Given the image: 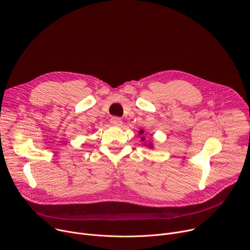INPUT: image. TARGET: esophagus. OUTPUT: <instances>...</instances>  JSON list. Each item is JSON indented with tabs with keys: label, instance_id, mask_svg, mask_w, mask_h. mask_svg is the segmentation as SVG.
I'll list each match as a JSON object with an SVG mask.
<instances>
[{
	"label": "esophagus",
	"instance_id": "1",
	"mask_svg": "<svg viewBox=\"0 0 250 250\" xmlns=\"http://www.w3.org/2000/svg\"><path fill=\"white\" fill-rule=\"evenodd\" d=\"M110 122L113 126H121L122 125V120L119 117H112L110 119Z\"/></svg>",
	"mask_w": 250,
	"mask_h": 250
}]
</instances>
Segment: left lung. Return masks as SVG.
I'll return each instance as SVG.
<instances>
[{"mask_svg":"<svg viewBox=\"0 0 250 250\" xmlns=\"http://www.w3.org/2000/svg\"><path fill=\"white\" fill-rule=\"evenodd\" d=\"M143 133H144V131H143V130H140V131H139V134H140V135H142ZM141 141H142V142H144V143H143V144H144V146H147V147H148V148H150V149H153V148H154V146H153L152 142H149L148 144L145 142V141H146L145 137H143V136H142V137H141Z\"/></svg>","mask_w":250,"mask_h":250,"instance_id":"obj_1","label":"left lung"}]
</instances>
